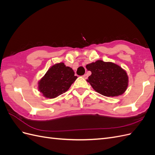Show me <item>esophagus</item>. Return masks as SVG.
I'll return each mask as SVG.
<instances>
[{"label": "esophagus", "instance_id": "obj_1", "mask_svg": "<svg viewBox=\"0 0 155 155\" xmlns=\"http://www.w3.org/2000/svg\"><path fill=\"white\" fill-rule=\"evenodd\" d=\"M83 77V78H85V79H87L88 78V75L87 74H84Z\"/></svg>", "mask_w": 155, "mask_h": 155}]
</instances>
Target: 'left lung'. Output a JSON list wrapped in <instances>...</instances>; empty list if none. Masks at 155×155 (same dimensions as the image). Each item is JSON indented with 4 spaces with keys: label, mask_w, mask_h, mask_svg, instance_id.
Segmentation results:
<instances>
[{
    "label": "left lung",
    "mask_w": 155,
    "mask_h": 155,
    "mask_svg": "<svg viewBox=\"0 0 155 155\" xmlns=\"http://www.w3.org/2000/svg\"><path fill=\"white\" fill-rule=\"evenodd\" d=\"M86 68L92 72L87 79V82L100 94L114 97L123 94L127 90L128 76L119 65L97 60L87 64Z\"/></svg>",
    "instance_id": "obj_1"
}]
</instances>
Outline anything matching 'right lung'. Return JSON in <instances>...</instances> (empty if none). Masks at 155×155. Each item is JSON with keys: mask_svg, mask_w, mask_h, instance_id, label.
Returning <instances> with one entry per match:
<instances>
[{"mask_svg": "<svg viewBox=\"0 0 155 155\" xmlns=\"http://www.w3.org/2000/svg\"><path fill=\"white\" fill-rule=\"evenodd\" d=\"M78 78L63 63L54 64L39 81V90L46 98H55L67 91Z\"/></svg>", "mask_w": 155, "mask_h": 155, "instance_id": "obj_1", "label": "right lung"}]
</instances>
